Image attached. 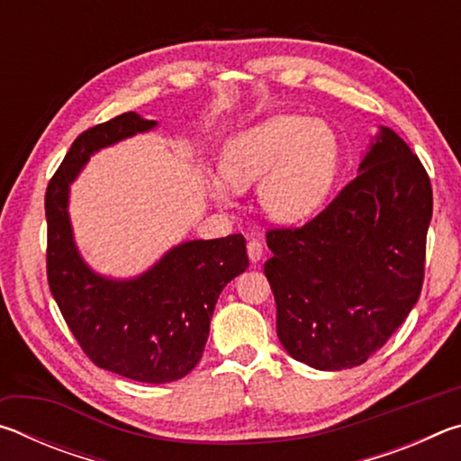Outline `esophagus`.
Returning a JSON list of instances; mask_svg holds the SVG:
<instances>
[{"mask_svg": "<svg viewBox=\"0 0 461 461\" xmlns=\"http://www.w3.org/2000/svg\"><path fill=\"white\" fill-rule=\"evenodd\" d=\"M248 258L249 262H260L262 258V241L260 240H249L248 241Z\"/></svg>", "mask_w": 461, "mask_h": 461, "instance_id": "34e87169", "label": "esophagus"}]
</instances>
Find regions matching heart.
Segmentation results:
<instances>
[{
	"mask_svg": "<svg viewBox=\"0 0 461 461\" xmlns=\"http://www.w3.org/2000/svg\"><path fill=\"white\" fill-rule=\"evenodd\" d=\"M338 168V140L325 123L305 115L280 113L241 130L221 158V176L209 181L217 201L233 189L260 183L262 212L280 223H294L317 212Z\"/></svg>",
	"mask_w": 461,
	"mask_h": 461,
	"instance_id": "obj_1",
	"label": "heart"
}]
</instances>
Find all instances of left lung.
Instances as JSON below:
<instances>
[{
  "label": "left lung",
  "instance_id": "8db88e82",
  "mask_svg": "<svg viewBox=\"0 0 461 461\" xmlns=\"http://www.w3.org/2000/svg\"><path fill=\"white\" fill-rule=\"evenodd\" d=\"M431 213L423 165L380 126L357 176L315 220L267 233L276 333L294 360L335 372L384 346L419 301Z\"/></svg>",
  "mask_w": 461,
  "mask_h": 461
}]
</instances>
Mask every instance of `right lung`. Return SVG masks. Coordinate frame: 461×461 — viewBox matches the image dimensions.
<instances>
[{
  "mask_svg": "<svg viewBox=\"0 0 461 461\" xmlns=\"http://www.w3.org/2000/svg\"><path fill=\"white\" fill-rule=\"evenodd\" d=\"M156 126L128 112L75 140L46 189V270L54 301L93 364L123 378L165 384L199 364L217 299L248 268L244 236L183 241L142 275L112 278L83 260L68 215L71 185L91 156Z\"/></svg>",
  "mask_w": 461,
  "mask_h": 461,
  "instance_id": "obj_1",
  "label": "right lung"
}]
</instances>
